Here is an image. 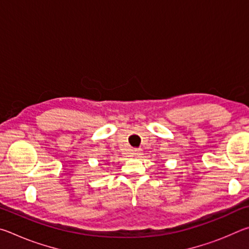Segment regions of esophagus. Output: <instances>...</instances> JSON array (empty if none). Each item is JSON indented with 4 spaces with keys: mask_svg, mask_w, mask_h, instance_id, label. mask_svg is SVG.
I'll return each mask as SVG.
<instances>
[{
    "mask_svg": "<svg viewBox=\"0 0 249 249\" xmlns=\"http://www.w3.org/2000/svg\"><path fill=\"white\" fill-rule=\"evenodd\" d=\"M132 155H133V156H135V157H138V156L141 155V150H140V149H134Z\"/></svg>",
    "mask_w": 249,
    "mask_h": 249,
    "instance_id": "obj_1",
    "label": "esophagus"
}]
</instances>
